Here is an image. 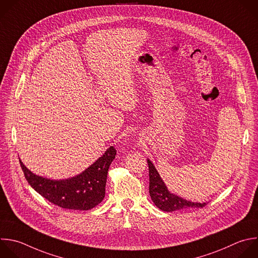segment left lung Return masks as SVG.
I'll return each instance as SVG.
<instances>
[{
  "mask_svg": "<svg viewBox=\"0 0 258 258\" xmlns=\"http://www.w3.org/2000/svg\"><path fill=\"white\" fill-rule=\"evenodd\" d=\"M149 165V177H150V185H149V192L153 203L159 208L161 211L164 212H174L185 210L189 208H204L207 203H192L182 198H179L173 194H171L167 186L165 185L164 181L162 180L161 176L159 175L157 169L155 168L154 164L148 159Z\"/></svg>",
  "mask_w": 258,
  "mask_h": 258,
  "instance_id": "obj_1",
  "label": "left lung"
}]
</instances>
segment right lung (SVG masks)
Returning a JSON list of instances; mask_svg holds the SVG:
<instances>
[{
	"label": "right lung",
	"mask_w": 258,
	"mask_h": 258,
	"mask_svg": "<svg viewBox=\"0 0 258 258\" xmlns=\"http://www.w3.org/2000/svg\"><path fill=\"white\" fill-rule=\"evenodd\" d=\"M115 155L116 150L111 146L81 174L64 180H50L35 175L21 160L20 165L31 187L48 202L62 209L87 211L103 201L107 172Z\"/></svg>",
	"instance_id": "right-lung-1"
}]
</instances>
